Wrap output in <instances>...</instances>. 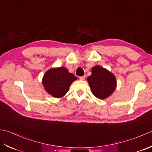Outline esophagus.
Returning a JSON list of instances; mask_svg holds the SVG:
<instances>
[{"label":"esophagus","mask_w":152,"mask_h":152,"mask_svg":"<svg viewBox=\"0 0 152 152\" xmlns=\"http://www.w3.org/2000/svg\"><path fill=\"white\" fill-rule=\"evenodd\" d=\"M79 79H80V80H85V75L79 77Z\"/></svg>","instance_id":"esophagus-1"}]
</instances>
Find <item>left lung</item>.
<instances>
[{
  "mask_svg": "<svg viewBox=\"0 0 152 152\" xmlns=\"http://www.w3.org/2000/svg\"><path fill=\"white\" fill-rule=\"evenodd\" d=\"M87 80L92 93L100 99L110 96L116 87L115 76L98 66L92 68V75L88 77Z\"/></svg>",
  "mask_w": 152,
  "mask_h": 152,
  "instance_id": "1",
  "label": "left lung"
}]
</instances>
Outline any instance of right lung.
<instances>
[{
	"label": "right lung",
	"instance_id": "add662e5",
	"mask_svg": "<svg viewBox=\"0 0 152 152\" xmlns=\"http://www.w3.org/2000/svg\"><path fill=\"white\" fill-rule=\"evenodd\" d=\"M77 79L66 67L51 69L46 72L42 79L46 91L56 98L64 96L69 91V86Z\"/></svg>",
	"mask_w": 152,
	"mask_h": 152
}]
</instances>
